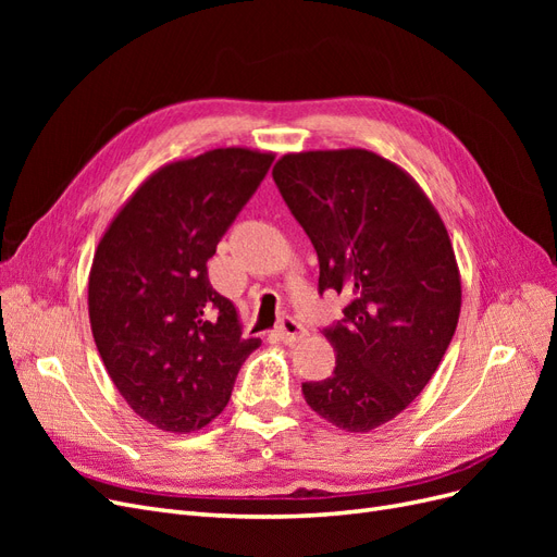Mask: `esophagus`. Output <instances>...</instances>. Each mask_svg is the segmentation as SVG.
<instances>
[{
  "instance_id": "esophagus-1",
  "label": "esophagus",
  "mask_w": 557,
  "mask_h": 557,
  "mask_svg": "<svg viewBox=\"0 0 557 557\" xmlns=\"http://www.w3.org/2000/svg\"><path fill=\"white\" fill-rule=\"evenodd\" d=\"M276 332L281 336V342H285V344H297L307 336V330L301 327L297 320H293V318H285Z\"/></svg>"
}]
</instances>
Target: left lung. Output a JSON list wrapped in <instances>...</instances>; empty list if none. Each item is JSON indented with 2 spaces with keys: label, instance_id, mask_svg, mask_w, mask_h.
<instances>
[{
  "label": "left lung",
  "instance_id": "obj_1",
  "mask_svg": "<svg viewBox=\"0 0 557 557\" xmlns=\"http://www.w3.org/2000/svg\"><path fill=\"white\" fill-rule=\"evenodd\" d=\"M272 174L318 252L320 295L350 299L323 332L334 374L301 393L334 428L376 430L420 395L458 327L462 283L448 230L416 178L372 150L288 153Z\"/></svg>",
  "mask_w": 557,
  "mask_h": 557
}]
</instances>
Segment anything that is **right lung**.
Returning a JSON list of instances; mask_svg holds the SVG:
<instances>
[{
  "label": "right lung",
  "instance_id": "add662e5",
  "mask_svg": "<svg viewBox=\"0 0 557 557\" xmlns=\"http://www.w3.org/2000/svg\"><path fill=\"white\" fill-rule=\"evenodd\" d=\"M274 162L252 148H213L150 174L95 248L88 313L99 356L129 409L158 430L209 425L230 401L244 360L234 301L209 283L234 218Z\"/></svg>",
  "mask_w": 557,
  "mask_h": 557
}]
</instances>
